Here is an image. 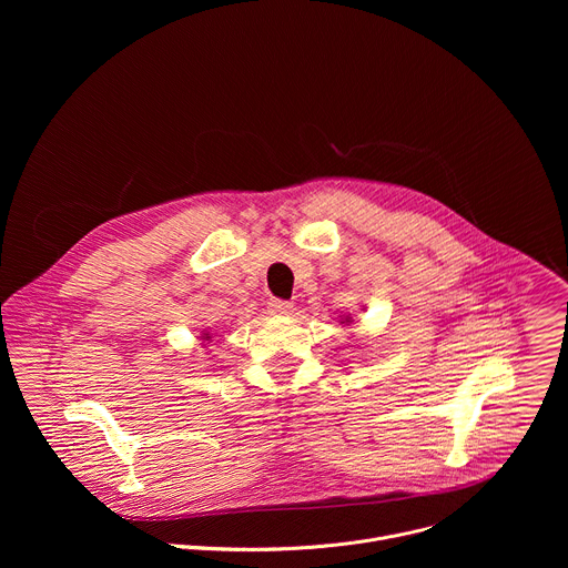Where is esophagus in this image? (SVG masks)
Segmentation results:
<instances>
[{
    "label": "esophagus",
    "mask_w": 568,
    "mask_h": 568,
    "mask_svg": "<svg viewBox=\"0 0 568 568\" xmlns=\"http://www.w3.org/2000/svg\"><path fill=\"white\" fill-rule=\"evenodd\" d=\"M270 312L272 314H292L294 305L290 301H281V298H270Z\"/></svg>",
    "instance_id": "obj_1"
}]
</instances>
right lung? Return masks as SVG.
<instances>
[{
  "label": "right lung",
  "mask_w": 568,
  "mask_h": 568,
  "mask_svg": "<svg viewBox=\"0 0 568 568\" xmlns=\"http://www.w3.org/2000/svg\"><path fill=\"white\" fill-rule=\"evenodd\" d=\"M206 339H209V337H206Z\"/></svg>",
  "instance_id": "obj_1"
}]
</instances>
